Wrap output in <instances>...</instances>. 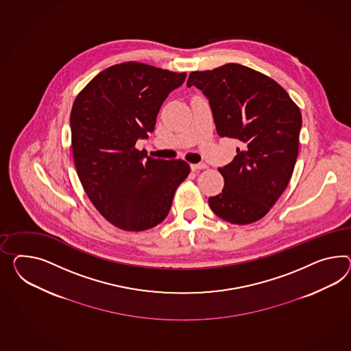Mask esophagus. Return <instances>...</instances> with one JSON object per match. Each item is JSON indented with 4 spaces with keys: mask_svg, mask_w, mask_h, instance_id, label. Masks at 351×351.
Here are the masks:
<instances>
[{
    "mask_svg": "<svg viewBox=\"0 0 351 351\" xmlns=\"http://www.w3.org/2000/svg\"><path fill=\"white\" fill-rule=\"evenodd\" d=\"M207 168L206 164L205 162H198V164H191V169L192 171H201V169H205Z\"/></svg>",
    "mask_w": 351,
    "mask_h": 351,
    "instance_id": "1",
    "label": "esophagus"
}]
</instances>
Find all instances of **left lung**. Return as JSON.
I'll list each match as a JSON object with an SVG mask.
<instances>
[{
  "label": "left lung",
  "mask_w": 351,
  "mask_h": 351,
  "mask_svg": "<svg viewBox=\"0 0 351 351\" xmlns=\"http://www.w3.org/2000/svg\"><path fill=\"white\" fill-rule=\"evenodd\" d=\"M206 97L220 137L239 141L233 162L219 168L224 189L208 198L214 214L232 224L262 219L291 178L302 114L276 81L238 63L189 73L187 86Z\"/></svg>",
  "instance_id": "1"
}]
</instances>
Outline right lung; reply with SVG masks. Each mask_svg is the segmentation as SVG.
Segmentation results:
<instances>
[{"instance_id": "1", "label": "right lung", "mask_w": 351, "mask_h": 351, "mask_svg": "<svg viewBox=\"0 0 351 351\" xmlns=\"http://www.w3.org/2000/svg\"><path fill=\"white\" fill-rule=\"evenodd\" d=\"M187 73L125 62L100 72L72 106L71 144L77 176L93 205L127 232L160 224L176 189L189 177L184 160L147 158L135 147L153 132L164 100Z\"/></svg>"}]
</instances>
